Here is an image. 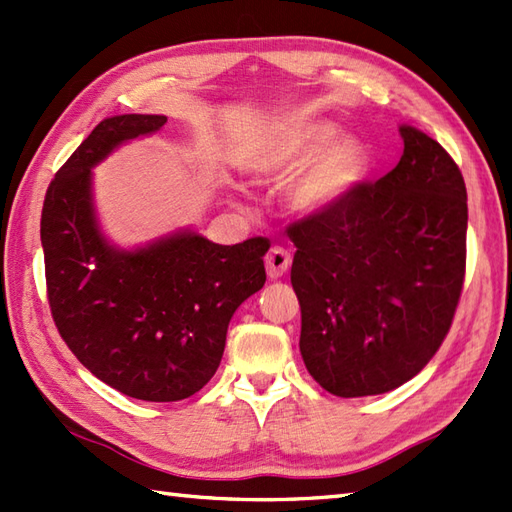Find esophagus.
Returning a JSON list of instances; mask_svg holds the SVG:
<instances>
[{"label": "esophagus", "instance_id": "34e87169", "mask_svg": "<svg viewBox=\"0 0 512 512\" xmlns=\"http://www.w3.org/2000/svg\"><path fill=\"white\" fill-rule=\"evenodd\" d=\"M292 264V257L286 248L281 246H273L270 248V253L266 255V273L270 279H279L286 275V270Z\"/></svg>", "mask_w": 512, "mask_h": 512}]
</instances>
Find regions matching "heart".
<instances>
[{
    "label": "heart",
    "mask_w": 512,
    "mask_h": 512,
    "mask_svg": "<svg viewBox=\"0 0 512 512\" xmlns=\"http://www.w3.org/2000/svg\"><path fill=\"white\" fill-rule=\"evenodd\" d=\"M332 123H310L286 134L259 158L253 169L264 178L284 180L311 165L288 191L290 206L301 215H317L347 198L369 169L361 140L341 138Z\"/></svg>",
    "instance_id": "heart-1"
}]
</instances>
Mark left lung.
Returning a JSON list of instances; mask_svg holds the SVG:
<instances>
[{
  "mask_svg": "<svg viewBox=\"0 0 512 512\" xmlns=\"http://www.w3.org/2000/svg\"><path fill=\"white\" fill-rule=\"evenodd\" d=\"M400 162L288 226L301 356L341 398L407 383L449 334L466 273V187L436 140L400 127Z\"/></svg>",
  "mask_w": 512,
  "mask_h": 512,
  "instance_id": "left-lung-1",
  "label": "left lung"
}]
</instances>
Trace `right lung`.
Wrapping results in <instances>:
<instances>
[{"instance_id": "add662e5", "label": "right lung", "mask_w": 512, "mask_h": 512, "mask_svg": "<svg viewBox=\"0 0 512 512\" xmlns=\"http://www.w3.org/2000/svg\"><path fill=\"white\" fill-rule=\"evenodd\" d=\"M167 116L105 118L50 182L41 246L54 325L83 367L125 396H193L220 367L228 321L264 286L270 242L222 246L184 231L138 250L101 235L92 167L125 140L154 134Z\"/></svg>"}]
</instances>
